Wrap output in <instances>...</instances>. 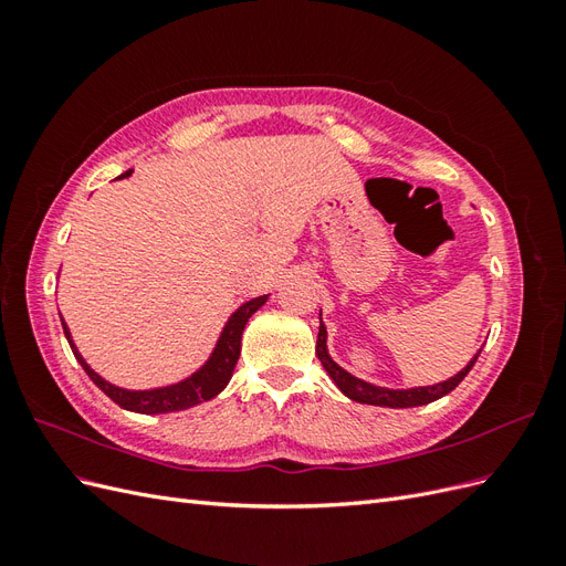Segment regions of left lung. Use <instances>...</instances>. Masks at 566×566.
Listing matches in <instances>:
<instances>
[{
  "mask_svg": "<svg viewBox=\"0 0 566 566\" xmlns=\"http://www.w3.org/2000/svg\"><path fill=\"white\" fill-rule=\"evenodd\" d=\"M482 352V349H479ZM479 352L474 354L472 361L462 368L460 373H455L453 378L430 385V387H413V389H387V387H378V385H370L361 378H356V375L347 373L342 366H337L333 361V356L328 354V331H325V325L321 321V328H318V339H316V356L318 361L323 364L325 373L331 375L333 382L339 387V391L349 397L352 401L358 403H370V406H385V408H413V406H424V403H432L441 397H447L449 391H453L462 378L472 370L474 361Z\"/></svg>",
  "mask_w": 566,
  "mask_h": 566,
  "instance_id": "obj_1",
  "label": "left lung"
}]
</instances>
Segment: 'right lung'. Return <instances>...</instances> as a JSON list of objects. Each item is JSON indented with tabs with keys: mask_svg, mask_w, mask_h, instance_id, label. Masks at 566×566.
<instances>
[{
	"mask_svg": "<svg viewBox=\"0 0 566 566\" xmlns=\"http://www.w3.org/2000/svg\"><path fill=\"white\" fill-rule=\"evenodd\" d=\"M129 175H132V169L125 175H119L117 179H125ZM266 300H269V295H262V297H254V300L238 306V310L229 316L224 328H221V335H219L208 361H205L196 373L188 375V378H184L181 382L156 387V389H125V387H117V385L101 378V375L87 361H84V356L77 352L71 328H67L63 318H61V323H63V333L67 337V345H71L80 366L84 368V373L90 375L92 382L106 394L108 399H113L119 408L132 410V413L160 416V413H175V410L193 408L202 401H210L229 385L233 368L238 364V356H241V337H243V331L248 325V318L256 310H260V306H264Z\"/></svg>",
	"mask_w": 566,
	"mask_h": 566,
	"instance_id": "add662e5",
	"label": "right lung"
}]
</instances>
